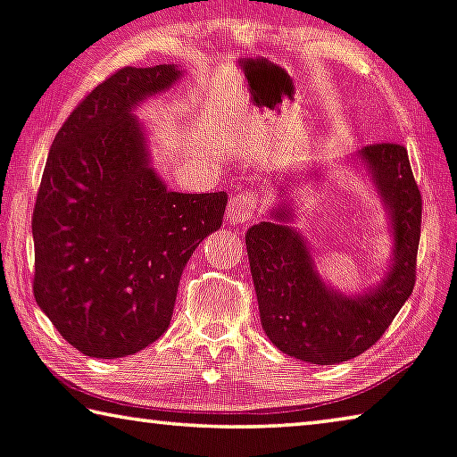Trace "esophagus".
<instances>
[{
	"mask_svg": "<svg viewBox=\"0 0 457 457\" xmlns=\"http://www.w3.org/2000/svg\"><path fill=\"white\" fill-rule=\"evenodd\" d=\"M261 196L254 190H240L229 199L228 205V217L231 221L237 223H246L250 220H254L261 211Z\"/></svg>",
	"mask_w": 457,
	"mask_h": 457,
	"instance_id": "esophagus-1",
	"label": "esophagus"
}]
</instances>
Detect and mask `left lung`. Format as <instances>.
<instances>
[{"label": "left lung", "instance_id": "left-lung-1", "mask_svg": "<svg viewBox=\"0 0 457 457\" xmlns=\"http://www.w3.org/2000/svg\"><path fill=\"white\" fill-rule=\"evenodd\" d=\"M361 158L392 215L394 262L378 289L345 297L326 287L314 270L308 246L285 226L287 209L272 211L277 221L246 231L250 272L254 278L262 328L289 357L335 365L376 345L411 297L417 281L423 196L400 143H371Z\"/></svg>", "mask_w": 457, "mask_h": 457}]
</instances>
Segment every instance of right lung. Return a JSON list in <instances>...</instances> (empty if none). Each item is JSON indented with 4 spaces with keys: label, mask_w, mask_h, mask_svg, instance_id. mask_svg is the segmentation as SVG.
<instances>
[{
    "label": "right lung",
    "mask_w": 457,
    "mask_h": 457,
    "mask_svg": "<svg viewBox=\"0 0 457 457\" xmlns=\"http://www.w3.org/2000/svg\"><path fill=\"white\" fill-rule=\"evenodd\" d=\"M180 78L120 67L54 135L32 213L40 310L87 357L133 355L168 330L182 270L221 228L226 193H172L147 166L131 108Z\"/></svg>",
    "instance_id": "obj_1"
}]
</instances>
